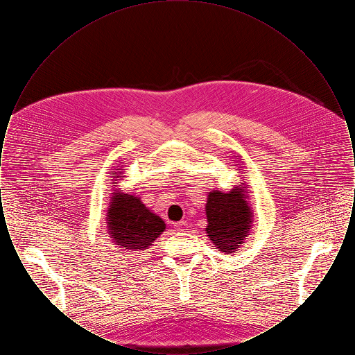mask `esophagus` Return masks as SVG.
Returning a JSON list of instances; mask_svg holds the SVG:
<instances>
[{
	"label": "esophagus",
	"mask_w": 355,
	"mask_h": 355,
	"mask_svg": "<svg viewBox=\"0 0 355 355\" xmlns=\"http://www.w3.org/2000/svg\"><path fill=\"white\" fill-rule=\"evenodd\" d=\"M174 226H175L177 230L184 232V230H186V227H187V222H186V220H180V222H177Z\"/></svg>",
	"instance_id": "1"
}]
</instances>
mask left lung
Returning <instances> with one entry per match:
<instances>
[{"instance_id": "8db88e82", "label": "left lung", "mask_w": 355, "mask_h": 355, "mask_svg": "<svg viewBox=\"0 0 355 355\" xmlns=\"http://www.w3.org/2000/svg\"><path fill=\"white\" fill-rule=\"evenodd\" d=\"M242 165L243 162H239V168ZM242 173H246V170ZM248 186L238 184L229 191L213 189L207 194L205 206L207 218L206 233L214 246L227 255L239 250L246 236H250L254 226V213L249 203Z\"/></svg>"}]
</instances>
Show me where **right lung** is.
Here are the masks:
<instances>
[{"label": "right lung", "instance_id": "add662e5", "mask_svg": "<svg viewBox=\"0 0 355 355\" xmlns=\"http://www.w3.org/2000/svg\"><path fill=\"white\" fill-rule=\"evenodd\" d=\"M112 193L106 210V227L114 245L122 252H144L161 236L166 223L159 216L153 213L135 193H125L117 189L123 178V165L112 168Z\"/></svg>", "mask_w": 355, "mask_h": 355}]
</instances>
